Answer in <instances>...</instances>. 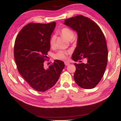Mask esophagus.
Here are the masks:
<instances>
[{
	"label": "esophagus",
	"mask_w": 121,
	"mask_h": 121,
	"mask_svg": "<svg viewBox=\"0 0 121 121\" xmlns=\"http://www.w3.org/2000/svg\"><path fill=\"white\" fill-rule=\"evenodd\" d=\"M65 65H66V66H68V65H69V63L68 62H65Z\"/></svg>",
	"instance_id": "34e87169"
}]
</instances>
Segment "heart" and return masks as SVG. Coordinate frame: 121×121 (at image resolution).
Returning <instances> with one entry per match:
<instances>
[{"label":"heart","instance_id":"b5f03b06","mask_svg":"<svg viewBox=\"0 0 121 121\" xmlns=\"http://www.w3.org/2000/svg\"><path fill=\"white\" fill-rule=\"evenodd\" d=\"M59 33L61 35L69 40L71 43H75L77 41V38L75 36H74V30L70 28L67 27H63L61 28ZM55 43H56V36L53 35L51 36L49 40V44L52 48H54L55 46ZM69 54V52L68 51L59 50L54 54V57L57 60H66L67 59Z\"/></svg>","mask_w":121,"mask_h":121}]
</instances>
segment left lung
Instances as JSON below:
<instances>
[{
  "label": "left lung",
  "instance_id": "1",
  "mask_svg": "<svg viewBox=\"0 0 121 121\" xmlns=\"http://www.w3.org/2000/svg\"><path fill=\"white\" fill-rule=\"evenodd\" d=\"M64 24L78 34L73 60L78 61L86 58L87 60L86 64H74L75 81L83 89L94 88L102 78L108 61V48L104 34L96 23L82 15L66 19Z\"/></svg>",
  "mask_w": 121,
  "mask_h": 121
}]
</instances>
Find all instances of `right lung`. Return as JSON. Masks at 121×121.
I'll return each instance as SVG.
<instances>
[{"mask_svg":"<svg viewBox=\"0 0 121 121\" xmlns=\"http://www.w3.org/2000/svg\"><path fill=\"white\" fill-rule=\"evenodd\" d=\"M55 26V22L30 23L20 30L15 40L14 56L18 72L38 91H46L53 87L65 67L64 62L57 60L47 69L44 67Z\"/></svg>","mask_w":121,"mask_h":121,"instance_id":"obj_1","label":"right lung"}]
</instances>
